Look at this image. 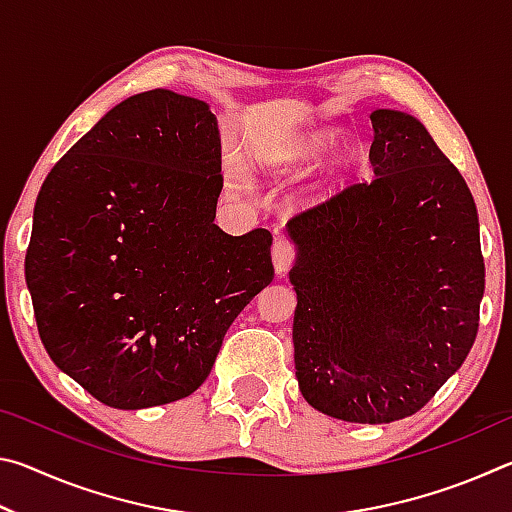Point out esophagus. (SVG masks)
Instances as JSON below:
<instances>
[{
  "mask_svg": "<svg viewBox=\"0 0 512 512\" xmlns=\"http://www.w3.org/2000/svg\"><path fill=\"white\" fill-rule=\"evenodd\" d=\"M273 266H275V273L282 275L287 268L293 264V257H296V248H293V244L289 239H275L273 244Z\"/></svg>",
  "mask_w": 512,
  "mask_h": 512,
  "instance_id": "34e87169",
  "label": "esophagus"
}]
</instances>
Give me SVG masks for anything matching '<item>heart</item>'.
Wrapping results in <instances>:
<instances>
[{"mask_svg":"<svg viewBox=\"0 0 512 512\" xmlns=\"http://www.w3.org/2000/svg\"><path fill=\"white\" fill-rule=\"evenodd\" d=\"M336 140V131L327 126H314L307 131H298L291 135H284L280 140H273L266 144L264 149H259L257 160L266 164V167L275 169H293L302 167V164L314 162L320 153H323L329 144ZM359 158V144L352 137L339 140L332 151L327 153V158L320 164V178L332 180L343 176L354 162ZM239 176V171H232Z\"/></svg>","mask_w":512,"mask_h":512,"instance_id":"obj_1","label":"heart"}]
</instances>
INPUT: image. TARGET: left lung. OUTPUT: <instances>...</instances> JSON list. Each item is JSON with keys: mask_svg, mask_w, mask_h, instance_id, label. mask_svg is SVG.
<instances>
[{"mask_svg": "<svg viewBox=\"0 0 512 512\" xmlns=\"http://www.w3.org/2000/svg\"><path fill=\"white\" fill-rule=\"evenodd\" d=\"M375 178L287 223L300 393L329 418H409L463 366L485 289L479 214L418 119L370 112Z\"/></svg>", "mask_w": 512, "mask_h": 512, "instance_id": "left-lung-1", "label": "left lung"}]
</instances>
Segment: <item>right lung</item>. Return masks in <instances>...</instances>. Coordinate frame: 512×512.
Here are the masks:
<instances>
[{
    "mask_svg": "<svg viewBox=\"0 0 512 512\" xmlns=\"http://www.w3.org/2000/svg\"><path fill=\"white\" fill-rule=\"evenodd\" d=\"M221 187L210 106L162 88L108 110L40 187L24 259L40 339L112 409L192 395L273 282L271 232L214 223Z\"/></svg>",
    "mask_w": 512,
    "mask_h": 512,
    "instance_id": "1",
    "label": "right lung"
}]
</instances>
